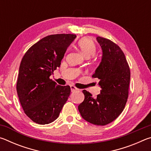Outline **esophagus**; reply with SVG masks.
<instances>
[{
    "label": "esophagus",
    "instance_id": "obj_1",
    "mask_svg": "<svg viewBox=\"0 0 151 151\" xmlns=\"http://www.w3.org/2000/svg\"><path fill=\"white\" fill-rule=\"evenodd\" d=\"M70 90H71V92H75V91H77L78 89L77 88H76L75 86H70Z\"/></svg>",
    "mask_w": 151,
    "mask_h": 151
}]
</instances>
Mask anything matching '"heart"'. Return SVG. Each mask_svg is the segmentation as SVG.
I'll return each mask as SVG.
<instances>
[{"instance_id": "obj_1", "label": "heart", "mask_w": 151, "mask_h": 151, "mask_svg": "<svg viewBox=\"0 0 151 151\" xmlns=\"http://www.w3.org/2000/svg\"><path fill=\"white\" fill-rule=\"evenodd\" d=\"M77 45L85 57L89 58L92 55L93 57L94 56V54L96 52V47L95 43L90 38H82L78 41Z\"/></svg>"}]
</instances>
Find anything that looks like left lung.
<instances>
[{
  "label": "left lung",
  "instance_id": "8db88e82",
  "mask_svg": "<svg viewBox=\"0 0 151 151\" xmlns=\"http://www.w3.org/2000/svg\"><path fill=\"white\" fill-rule=\"evenodd\" d=\"M103 56L100 65L92 76L99 80L101 94L96 99L83 90L85 100L78 106L82 117L95 125L108 124L123 111L129 96L131 72L124 52L111 40L96 37Z\"/></svg>",
  "mask_w": 151,
  "mask_h": 151
}]
</instances>
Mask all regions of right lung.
Masks as SVG:
<instances>
[{
  "mask_svg": "<svg viewBox=\"0 0 151 151\" xmlns=\"http://www.w3.org/2000/svg\"><path fill=\"white\" fill-rule=\"evenodd\" d=\"M76 37L73 34L48 35L33 45L20 63L17 91L24 113L39 124L57 119L70 93L49 77L60 66L66 49Z\"/></svg>",
  "mask_w": 151,
  "mask_h": 151,
  "instance_id": "1",
  "label": "right lung"
}]
</instances>
